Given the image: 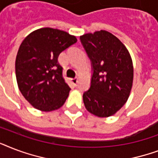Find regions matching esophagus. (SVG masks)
<instances>
[{"label":"esophagus","instance_id":"esophagus-1","mask_svg":"<svg viewBox=\"0 0 158 158\" xmlns=\"http://www.w3.org/2000/svg\"><path fill=\"white\" fill-rule=\"evenodd\" d=\"M70 81H71L74 85H76L77 83H78V79H77V78H73V79H70Z\"/></svg>","mask_w":158,"mask_h":158}]
</instances>
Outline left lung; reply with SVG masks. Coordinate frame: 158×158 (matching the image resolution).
I'll use <instances>...</instances> for the list:
<instances>
[{"instance_id":"8db88e82","label":"left lung","mask_w":158,"mask_h":158,"mask_svg":"<svg viewBox=\"0 0 158 158\" xmlns=\"http://www.w3.org/2000/svg\"><path fill=\"white\" fill-rule=\"evenodd\" d=\"M80 40L94 69L90 89L83 95L85 108L98 117L111 116L130 97L134 79L132 58L121 41L108 31L85 33Z\"/></svg>"}]
</instances>
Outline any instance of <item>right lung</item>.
<instances>
[{"label":"right lung","instance_id":"right-lung-1","mask_svg":"<svg viewBox=\"0 0 158 158\" xmlns=\"http://www.w3.org/2000/svg\"><path fill=\"white\" fill-rule=\"evenodd\" d=\"M76 42L75 36L52 28L34 30L23 39L16 56V80L22 95L34 108L48 112L64 105L70 88L58 56Z\"/></svg>","mask_w":158,"mask_h":158}]
</instances>
